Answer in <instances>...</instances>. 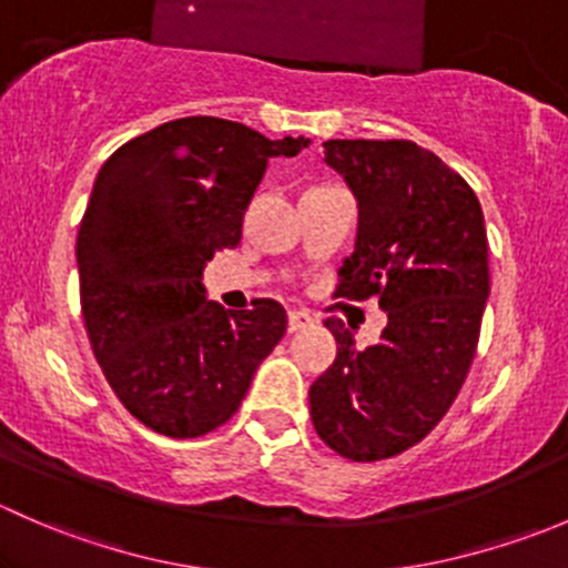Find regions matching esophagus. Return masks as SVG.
Listing matches in <instances>:
<instances>
[{"label": "esophagus", "instance_id": "esophagus-1", "mask_svg": "<svg viewBox=\"0 0 568 568\" xmlns=\"http://www.w3.org/2000/svg\"><path fill=\"white\" fill-rule=\"evenodd\" d=\"M313 318L305 311H288V332H300L305 326H311Z\"/></svg>", "mask_w": 568, "mask_h": 568}]
</instances>
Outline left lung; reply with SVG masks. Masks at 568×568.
<instances>
[{
    "label": "left lung",
    "instance_id": "left-lung-1",
    "mask_svg": "<svg viewBox=\"0 0 568 568\" xmlns=\"http://www.w3.org/2000/svg\"><path fill=\"white\" fill-rule=\"evenodd\" d=\"M324 153L359 203L335 296H376L387 326L357 348L341 318L324 321L337 357L313 382L311 417L335 454L379 462L420 443L467 379L489 296L484 211L456 170L409 140H329Z\"/></svg>",
    "mask_w": 568,
    "mask_h": 568
}]
</instances>
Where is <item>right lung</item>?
Instances as JSON below:
<instances>
[{"instance_id": "right-lung-1", "label": "right lung", "mask_w": 568, "mask_h": 568, "mask_svg": "<svg viewBox=\"0 0 568 568\" xmlns=\"http://www.w3.org/2000/svg\"><path fill=\"white\" fill-rule=\"evenodd\" d=\"M307 140H266L244 123L181 118L134 136L95 178L77 236L90 346L120 404L153 432L203 437L242 406L285 335L274 300L252 311L205 302V263L242 242L272 156Z\"/></svg>"}]
</instances>
